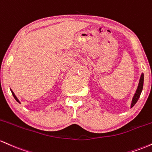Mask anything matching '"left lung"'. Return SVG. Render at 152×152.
<instances>
[{"instance_id": "1", "label": "left lung", "mask_w": 152, "mask_h": 152, "mask_svg": "<svg viewBox=\"0 0 152 152\" xmlns=\"http://www.w3.org/2000/svg\"><path fill=\"white\" fill-rule=\"evenodd\" d=\"M144 73H141V77H140V80H139V85H138L137 89L136 90V93L134 94V97L132 98V101H131V108L134 106V105L136 103V102L138 101L139 100V97H140L141 91L143 90V85H144Z\"/></svg>"}]
</instances>
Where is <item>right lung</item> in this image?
Returning <instances> with one entry per match:
<instances>
[{"mask_svg":"<svg viewBox=\"0 0 152 152\" xmlns=\"http://www.w3.org/2000/svg\"><path fill=\"white\" fill-rule=\"evenodd\" d=\"M11 93H12V95H13V97H14V98L15 99H16V101L17 102H18V103H20V101H19V100H18V98H16V95H15V94H14V93H13V91H12V90H11Z\"/></svg>","mask_w":152,"mask_h":152,"instance_id":"obj_1","label":"right lung"}]
</instances>
